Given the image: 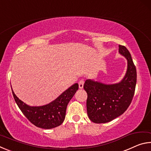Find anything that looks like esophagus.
<instances>
[{
  "label": "esophagus",
  "instance_id": "1",
  "mask_svg": "<svg viewBox=\"0 0 151 151\" xmlns=\"http://www.w3.org/2000/svg\"><path fill=\"white\" fill-rule=\"evenodd\" d=\"M84 83H85V81L84 80H81L80 81L78 82V86H79V88H83V86H84Z\"/></svg>",
  "mask_w": 151,
  "mask_h": 151
}]
</instances>
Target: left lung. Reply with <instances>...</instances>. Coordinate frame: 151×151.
Segmentation results:
<instances>
[{"label": "left lung", "mask_w": 151, "mask_h": 151, "mask_svg": "<svg viewBox=\"0 0 151 151\" xmlns=\"http://www.w3.org/2000/svg\"><path fill=\"white\" fill-rule=\"evenodd\" d=\"M119 54L127 60V69L118 83L104 84L87 79L83 88L87 93L86 110L94 123H106L126 111L133 98L137 83V70L129 51L119 45Z\"/></svg>", "instance_id": "8db88e82"}]
</instances>
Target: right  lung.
<instances>
[{
    "label": "right lung",
    "mask_w": 151,
    "mask_h": 151,
    "mask_svg": "<svg viewBox=\"0 0 151 151\" xmlns=\"http://www.w3.org/2000/svg\"><path fill=\"white\" fill-rule=\"evenodd\" d=\"M14 101L24 115L36 127L50 129L59 126L65 119L66 107L78 89L75 83L50 103L42 106H29L18 98L11 87Z\"/></svg>",
    "instance_id": "1"
}]
</instances>
